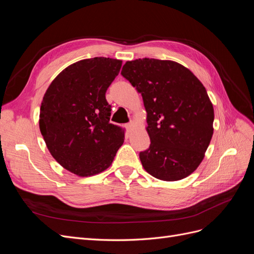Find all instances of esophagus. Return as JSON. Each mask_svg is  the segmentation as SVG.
<instances>
[{
	"label": "esophagus",
	"mask_w": 254,
	"mask_h": 254,
	"mask_svg": "<svg viewBox=\"0 0 254 254\" xmlns=\"http://www.w3.org/2000/svg\"><path fill=\"white\" fill-rule=\"evenodd\" d=\"M133 127H134V124H133L132 122H131V123H129V124H127V125H126V128L128 129V131H131V130L133 129Z\"/></svg>",
	"instance_id": "1"
}]
</instances>
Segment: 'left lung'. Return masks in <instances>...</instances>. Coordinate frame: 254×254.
Wrapping results in <instances>:
<instances>
[{
    "instance_id": "obj_1",
    "label": "left lung",
    "mask_w": 254,
    "mask_h": 254,
    "mask_svg": "<svg viewBox=\"0 0 254 254\" xmlns=\"http://www.w3.org/2000/svg\"><path fill=\"white\" fill-rule=\"evenodd\" d=\"M121 74L142 94L150 146L140 152L144 170L177 181L197 170L213 135L214 108L201 81L172 60L127 61Z\"/></svg>"
}]
</instances>
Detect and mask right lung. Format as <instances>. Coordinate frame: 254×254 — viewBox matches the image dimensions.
Returning a JSON list of instances; mask_svg holds the SVG:
<instances>
[{"label": "right lung", "instance_id": "1", "mask_svg": "<svg viewBox=\"0 0 254 254\" xmlns=\"http://www.w3.org/2000/svg\"><path fill=\"white\" fill-rule=\"evenodd\" d=\"M122 60L95 57L65 67L43 96L39 127L51 155L80 177L104 172L124 143L125 129L109 122L106 91Z\"/></svg>", "mask_w": 254, "mask_h": 254}]
</instances>
